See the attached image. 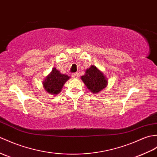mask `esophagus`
Listing matches in <instances>:
<instances>
[{"label": "esophagus", "instance_id": "obj_1", "mask_svg": "<svg viewBox=\"0 0 157 157\" xmlns=\"http://www.w3.org/2000/svg\"><path fill=\"white\" fill-rule=\"evenodd\" d=\"M71 77H72L73 78L77 79V78H79V74H78V73H74V74H72Z\"/></svg>", "mask_w": 157, "mask_h": 157}]
</instances>
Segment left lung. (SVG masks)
<instances>
[{"label": "left lung", "instance_id": "left-lung-1", "mask_svg": "<svg viewBox=\"0 0 157 157\" xmlns=\"http://www.w3.org/2000/svg\"><path fill=\"white\" fill-rule=\"evenodd\" d=\"M81 79L87 89L94 94L100 92L108 84L107 78L103 73L94 65H92L87 69L85 75L82 76Z\"/></svg>", "mask_w": 157, "mask_h": 157}]
</instances>
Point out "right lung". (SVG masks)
Masks as SVG:
<instances>
[{"mask_svg": "<svg viewBox=\"0 0 157 157\" xmlns=\"http://www.w3.org/2000/svg\"><path fill=\"white\" fill-rule=\"evenodd\" d=\"M70 79V76L62 74L56 67L47 76L43 82V87L49 94L57 95L62 90L64 83Z\"/></svg>", "mask_w": 157, "mask_h": 157, "instance_id": "1", "label": "right lung"}]
</instances>
